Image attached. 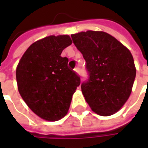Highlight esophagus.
<instances>
[{"label": "esophagus", "instance_id": "1", "mask_svg": "<svg viewBox=\"0 0 148 148\" xmlns=\"http://www.w3.org/2000/svg\"><path fill=\"white\" fill-rule=\"evenodd\" d=\"M74 71H75L77 74H80V68H79V67H76V68L74 69Z\"/></svg>", "mask_w": 148, "mask_h": 148}]
</instances>
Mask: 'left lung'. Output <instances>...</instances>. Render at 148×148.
<instances>
[{
	"instance_id": "8db88e82",
	"label": "left lung",
	"mask_w": 148,
	"mask_h": 148,
	"mask_svg": "<svg viewBox=\"0 0 148 148\" xmlns=\"http://www.w3.org/2000/svg\"><path fill=\"white\" fill-rule=\"evenodd\" d=\"M83 54L88 72L81 91L94 112L110 116L122 108L132 90L136 76L133 56L121 43L103 31L71 34Z\"/></svg>"
}]
</instances>
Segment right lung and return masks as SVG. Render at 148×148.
<instances>
[{
    "label": "right lung",
    "instance_id": "right-lung-1",
    "mask_svg": "<svg viewBox=\"0 0 148 148\" xmlns=\"http://www.w3.org/2000/svg\"><path fill=\"white\" fill-rule=\"evenodd\" d=\"M72 44L68 35L49 36L27 48L16 70L21 96L34 114L48 121L67 114L80 77L67 66L63 50Z\"/></svg>",
    "mask_w": 148,
    "mask_h": 148
}]
</instances>
